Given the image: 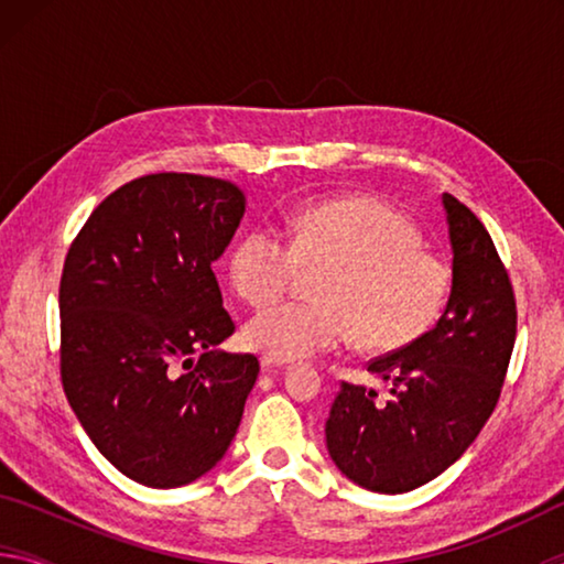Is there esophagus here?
<instances>
[{"instance_id": "34e87169", "label": "esophagus", "mask_w": 564, "mask_h": 564, "mask_svg": "<svg viewBox=\"0 0 564 564\" xmlns=\"http://www.w3.org/2000/svg\"><path fill=\"white\" fill-rule=\"evenodd\" d=\"M285 366V360H275L271 356H261V368L263 370H279Z\"/></svg>"}]
</instances>
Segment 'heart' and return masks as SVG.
<instances>
[{
	"label": "heart",
	"instance_id": "1",
	"mask_svg": "<svg viewBox=\"0 0 564 564\" xmlns=\"http://www.w3.org/2000/svg\"><path fill=\"white\" fill-rule=\"evenodd\" d=\"M417 226L376 198H330L293 216L291 238L256 224L238 238L228 271L251 305H269L301 271H321L311 303H279L246 323L243 338L275 360H299L356 338L393 352L423 338L451 293V269L425 251Z\"/></svg>",
	"mask_w": 564,
	"mask_h": 564
}]
</instances>
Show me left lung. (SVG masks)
<instances>
[{"instance_id":"8db88e82","label":"left lung","mask_w":564,"mask_h":564,"mask_svg":"<svg viewBox=\"0 0 564 564\" xmlns=\"http://www.w3.org/2000/svg\"><path fill=\"white\" fill-rule=\"evenodd\" d=\"M453 289L423 338L368 362L390 398L343 380L326 420L338 470L360 488L398 495L447 470L488 423L508 373L518 305L488 228L443 194Z\"/></svg>"}]
</instances>
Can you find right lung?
Here are the masks:
<instances>
[{
	"mask_svg": "<svg viewBox=\"0 0 564 564\" xmlns=\"http://www.w3.org/2000/svg\"><path fill=\"white\" fill-rule=\"evenodd\" d=\"M243 212L228 181L149 174L104 198L66 253V400L99 453L147 488H181L212 470L259 376L251 352L216 350L236 323L214 261Z\"/></svg>",
	"mask_w": 564,
	"mask_h": 564,
	"instance_id": "obj_1",
	"label": "right lung"
}]
</instances>
